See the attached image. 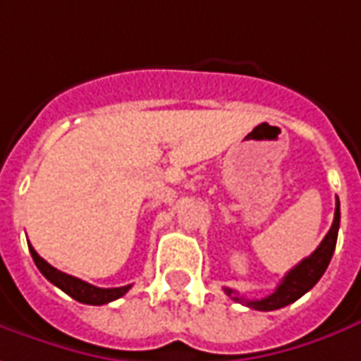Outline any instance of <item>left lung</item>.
<instances>
[{
  "label": "left lung",
  "instance_id": "left-lung-1",
  "mask_svg": "<svg viewBox=\"0 0 361 361\" xmlns=\"http://www.w3.org/2000/svg\"><path fill=\"white\" fill-rule=\"evenodd\" d=\"M338 229H340V201L336 200L334 223H332L330 231L326 233V237L322 239V243L318 245V249H316L310 257H306L304 261H300L294 269H290L288 273L284 274V279L281 281V284L276 286V290H274L273 294L264 296L261 300H247V298H243L239 294H235V290H231V288H225V293L229 294L233 300L243 302L245 306L255 308V310H263V312L279 310V308H283V306L293 304L294 300H298L302 294L308 293V290L320 281V276H322L326 269H328L330 259H332V255H334Z\"/></svg>",
  "mask_w": 361,
  "mask_h": 361
}]
</instances>
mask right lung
Masks as SVG:
<instances>
[{
    "label": "right lung",
    "instance_id": "obj_1",
    "mask_svg": "<svg viewBox=\"0 0 361 361\" xmlns=\"http://www.w3.org/2000/svg\"><path fill=\"white\" fill-rule=\"evenodd\" d=\"M29 252H31V257L35 261L37 269L41 271V274L45 276L49 283H53L63 293H67L71 298H75V300L82 304H92V306L109 304L112 300L120 298V296H124L130 290V286H132V284H126V286H118V288H98L94 284H88L85 281H80L77 276L61 273L59 269H55V267H51V264L47 263L43 257H39L33 247H29Z\"/></svg>",
    "mask_w": 361,
    "mask_h": 361
}]
</instances>
